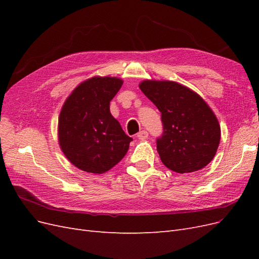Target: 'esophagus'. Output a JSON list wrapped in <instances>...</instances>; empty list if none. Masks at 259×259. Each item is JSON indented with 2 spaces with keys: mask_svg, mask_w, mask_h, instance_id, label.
Here are the masks:
<instances>
[{
  "mask_svg": "<svg viewBox=\"0 0 259 259\" xmlns=\"http://www.w3.org/2000/svg\"><path fill=\"white\" fill-rule=\"evenodd\" d=\"M148 136H149V134H148V132H147V131H142V132H139V133H138V135H137L138 139H140V140H145V139H147V138H148Z\"/></svg>",
  "mask_w": 259,
  "mask_h": 259,
  "instance_id": "1",
  "label": "esophagus"
}]
</instances>
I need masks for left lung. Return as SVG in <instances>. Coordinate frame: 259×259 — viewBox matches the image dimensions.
Masks as SVG:
<instances>
[{
    "mask_svg": "<svg viewBox=\"0 0 259 259\" xmlns=\"http://www.w3.org/2000/svg\"><path fill=\"white\" fill-rule=\"evenodd\" d=\"M139 89L162 115L164 132L156 150L164 165L180 174L205 167L221 142V125L206 101L174 81L144 80Z\"/></svg>",
    "mask_w": 259,
    "mask_h": 259,
    "instance_id": "8db88e82",
    "label": "left lung"
}]
</instances>
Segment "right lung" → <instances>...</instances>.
<instances>
[{
    "instance_id": "add662e5",
    "label": "right lung",
    "mask_w": 259,
    "mask_h": 259,
    "mask_svg": "<svg viewBox=\"0 0 259 259\" xmlns=\"http://www.w3.org/2000/svg\"><path fill=\"white\" fill-rule=\"evenodd\" d=\"M123 80L93 76L83 81L62 105L58 117V144L75 167L104 174L126 154L132 138L110 112V101Z\"/></svg>"
}]
</instances>
